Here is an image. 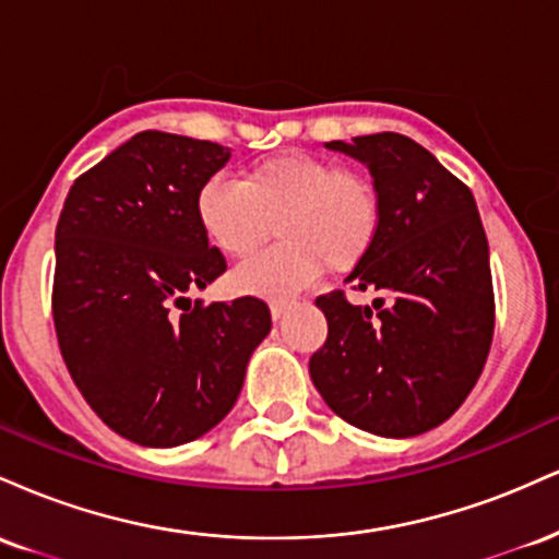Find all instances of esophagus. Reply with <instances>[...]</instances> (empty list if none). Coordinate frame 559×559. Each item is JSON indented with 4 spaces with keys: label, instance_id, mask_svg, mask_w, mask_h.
<instances>
[{
    "label": "esophagus",
    "instance_id": "1",
    "mask_svg": "<svg viewBox=\"0 0 559 559\" xmlns=\"http://www.w3.org/2000/svg\"><path fill=\"white\" fill-rule=\"evenodd\" d=\"M288 301H284V299H273L271 301V316H273V320H281L286 316V310H288Z\"/></svg>",
    "mask_w": 559,
    "mask_h": 559
}]
</instances>
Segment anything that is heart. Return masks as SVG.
<instances>
[{
  "label": "heart",
  "instance_id": "b5f03b06",
  "mask_svg": "<svg viewBox=\"0 0 559 559\" xmlns=\"http://www.w3.org/2000/svg\"><path fill=\"white\" fill-rule=\"evenodd\" d=\"M381 191L360 170L329 157L284 152L236 178L210 176L197 194V221L207 241L243 260L271 234L278 243L243 262L234 286L281 297L323 271H349L373 247L381 228Z\"/></svg>",
  "mask_w": 559,
  "mask_h": 559
}]
</instances>
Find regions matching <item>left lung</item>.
Wrapping results in <instances>:
<instances>
[{
	"label": "left lung",
	"instance_id": "obj_1",
	"mask_svg": "<svg viewBox=\"0 0 559 559\" xmlns=\"http://www.w3.org/2000/svg\"><path fill=\"white\" fill-rule=\"evenodd\" d=\"M325 146L362 159L381 191V228L346 281L383 297L362 307L336 288L316 299L329 338L310 357V378L333 413L362 431L391 439L431 431L476 386L493 336L489 241L476 199L402 133Z\"/></svg>",
	"mask_w": 559,
	"mask_h": 559
}]
</instances>
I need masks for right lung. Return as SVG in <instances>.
Here are the masks:
<instances>
[{
    "mask_svg": "<svg viewBox=\"0 0 559 559\" xmlns=\"http://www.w3.org/2000/svg\"><path fill=\"white\" fill-rule=\"evenodd\" d=\"M228 146L141 131L70 186L55 230L52 318L70 378L115 433L178 447L217 426L271 331L258 297L186 299L226 271L197 194Z\"/></svg>",
    "mask_w": 559,
    "mask_h": 559,
    "instance_id": "add662e5",
    "label": "right lung"
}]
</instances>
